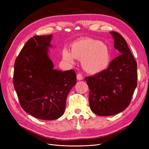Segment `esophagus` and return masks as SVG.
Segmentation results:
<instances>
[{
    "label": "esophagus",
    "instance_id": "1",
    "mask_svg": "<svg viewBox=\"0 0 149 149\" xmlns=\"http://www.w3.org/2000/svg\"><path fill=\"white\" fill-rule=\"evenodd\" d=\"M76 77H77V79L78 80H82L83 79V77L81 74L80 73H78L77 74V75H76Z\"/></svg>",
    "mask_w": 149,
    "mask_h": 149
}]
</instances>
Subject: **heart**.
<instances>
[{
  "label": "heart",
  "mask_w": 149,
  "mask_h": 149,
  "mask_svg": "<svg viewBox=\"0 0 149 149\" xmlns=\"http://www.w3.org/2000/svg\"><path fill=\"white\" fill-rule=\"evenodd\" d=\"M63 57L70 63H73V58L82 61L84 70L92 74L105 70L110 61L107 47L99 40L91 38H84L74 42L71 46V52L64 49Z\"/></svg>",
  "instance_id": "b5f03b06"
}]
</instances>
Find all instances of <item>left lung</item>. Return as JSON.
Returning a JSON list of instances; mask_svg holds the SVG:
<instances>
[{"mask_svg": "<svg viewBox=\"0 0 149 149\" xmlns=\"http://www.w3.org/2000/svg\"><path fill=\"white\" fill-rule=\"evenodd\" d=\"M114 46L120 52L106 70L84 78L89 89L91 109L98 116H112L123 111L131 101L137 84V62L125 40L111 31Z\"/></svg>", "mask_w": 149, "mask_h": 149, "instance_id": "1", "label": "left lung"}]
</instances>
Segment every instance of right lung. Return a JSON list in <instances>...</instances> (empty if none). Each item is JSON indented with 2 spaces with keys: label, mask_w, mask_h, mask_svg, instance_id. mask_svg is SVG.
Masks as SVG:
<instances>
[{
  "label": "right lung",
  "mask_w": 149,
  "mask_h": 149,
  "mask_svg": "<svg viewBox=\"0 0 149 149\" xmlns=\"http://www.w3.org/2000/svg\"><path fill=\"white\" fill-rule=\"evenodd\" d=\"M52 35L30 38L17 57L13 83L20 106L26 112L42 120L56 119L63 114L66 100L76 83L73 70H53L48 56Z\"/></svg>",
  "instance_id": "1"
}]
</instances>
